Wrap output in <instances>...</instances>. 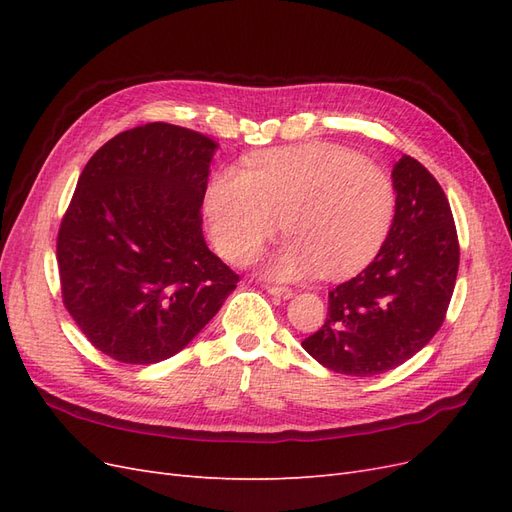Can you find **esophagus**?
I'll return each instance as SVG.
<instances>
[{"mask_svg":"<svg viewBox=\"0 0 512 512\" xmlns=\"http://www.w3.org/2000/svg\"><path fill=\"white\" fill-rule=\"evenodd\" d=\"M267 292L273 294V297H280V299H292V290L290 288H284V286H267Z\"/></svg>","mask_w":512,"mask_h":512,"instance_id":"esophagus-1","label":"esophagus"}]
</instances>
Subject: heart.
I'll use <instances>...</instances> for the list:
<instances>
[{"label":"heart","mask_w":512,"mask_h":512,"mask_svg":"<svg viewBox=\"0 0 512 512\" xmlns=\"http://www.w3.org/2000/svg\"><path fill=\"white\" fill-rule=\"evenodd\" d=\"M213 245L237 265L254 260L280 220L290 241L275 254L271 275L303 280L346 277L378 254L395 215V190L378 166L356 153L307 143L262 151L239 168L215 173L205 194Z\"/></svg>","instance_id":"b5f03b06"}]
</instances>
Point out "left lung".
<instances>
[{"mask_svg": "<svg viewBox=\"0 0 512 512\" xmlns=\"http://www.w3.org/2000/svg\"><path fill=\"white\" fill-rule=\"evenodd\" d=\"M395 215L380 252L329 292V314L301 346L335 374L376 376L425 348L442 327L459 269L451 205L410 156L393 166Z\"/></svg>", "mask_w": 512, "mask_h": 512, "instance_id": "left-lung-1", "label": "left lung"}]
</instances>
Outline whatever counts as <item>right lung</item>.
Returning a JSON list of instances; mask_svg holds the SVG:
<instances>
[{
  "instance_id": "add662e5",
  "label": "right lung",
  "mask_w": 512,
  "mask_h": 512,
  "mask_svg": "<svg viewBox=\"0 0 512 512\" xmlns=\"http://www.w3.org/2000/svg\"><path fill=\"white\" fill-rule=\"evenodd\" d=\"M215 149L205 134L156 121L117 134L83 168L57 237L61 294L115 361L177 354L237 288L200 226Z\"/></svg>"
}]
</instances>
